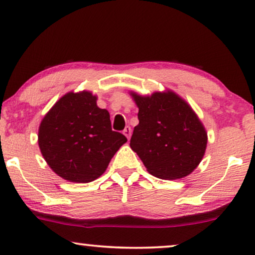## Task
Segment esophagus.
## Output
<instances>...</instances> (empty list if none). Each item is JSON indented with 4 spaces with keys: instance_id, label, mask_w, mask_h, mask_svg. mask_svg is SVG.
I'll return each instance as SVG.
<instances>
[{
    "instance_id": "1",
    "label": "esophagus",
    "mask_w": 255,
    "mask_h": 255,
    "mask_svg": "<svg viewBox=\"0 0 255 255\" xmlns=\"http://www.w3.org/2000/svg\"><path fill=\"white\" fill-rule=\"evenodd\" d=\"M131 132H132V131H131V128H130V127H127V128H124L123 133H124L125 137L128 138V139H130V137H131Z\"/></svg>"
}]
</instances>
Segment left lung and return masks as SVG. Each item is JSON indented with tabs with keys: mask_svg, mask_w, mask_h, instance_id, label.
<instances>
[{
	"mask_svg": "<svg viewBox=\"0 0 255 255\" xmlns=\"http://www.w3.org/2000/svg\"><path fill=\"white\" fill-rule=\"evenodd\" d=\"M128 94L139 109L130 147L147 172L162 180L193 173L205 154L208 132L190 104L170 89Z\"/></svg>",
	"mask_w": 255,
	"mask_h": 255,
	"instance_id": "obj_1",
	"label": "left lung"
}]
</instances>
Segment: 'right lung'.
<instances>
[{
    "label": "right lung",
    "mask_w": 255,
    "mask_h": 255,
    "mask_svg": "<svg viewBox=\"0 0 255 255\" xmlns=\"http://www.w3.org/2000/svg\"><path fill=\"white\" fill-rule=\"evenodd\" d=\"M89 90L68 92L47 111L38 128V145L50 168L62 179L88 183L99 179L128 141L111 130L110 115Z\"/></svg>",
    "instance_id": "right-lung-1"
}]
</instances>
